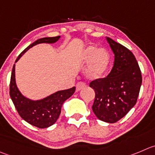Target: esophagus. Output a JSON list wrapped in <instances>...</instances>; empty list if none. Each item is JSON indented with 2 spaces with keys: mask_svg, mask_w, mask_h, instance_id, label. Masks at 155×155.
<instances>
[{
  "mask_svg": "<svg viewBox=\"0 0 155 155\" xmlns=\"http://www.w3.org/2000/svg\"><path fill=\"white\" fill-rule=\"evenodd\" d=\"M86 87V84H85L84 82H78V83L76 84V90L77 91H79L81 90H82L83 88H84Z\"/></svg>",
  "mask_w": 155,
  "mask_h": 155,
  "instance_id": "1",
  "label": "esophagus"
}]
</instances>
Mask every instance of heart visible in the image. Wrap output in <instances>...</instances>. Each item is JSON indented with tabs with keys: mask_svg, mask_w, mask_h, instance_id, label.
I'll return each mask as SVG.
<instances>
[{
	"mask_svg": "<svg viewBox=\"0 0 155 155\" xmlns=\"http://www.w3.org/2000/svg\"><path fill=\"white\" fill-rule=\"evenodd\" d=\"M81 60L88 62L86 73L91 79L102 78L108 69L110 63V55L108 50L105 48H99L90 45L84 50Z\"/></svg>",
	"mask_w": 155,
	"mask_h": 155,
	"instance_id": "obj_1",
	"label": "heart"
}]
</instances>
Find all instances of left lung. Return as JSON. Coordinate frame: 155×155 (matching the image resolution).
<instances>
[{
	"label": "left lung",
	"instance_id": "8db88e82",
	"mask_svg": "<svg viewBox=\"0 0 155 155\" xmlns=\"http://www.w3.org/2000/svg\"><path fill=\"white\" fill-rule=\"evenodd\" d=\"M107 40L114 53L113 67L106 78L93 81L90 87L95 91L94 114L100 120L114 123L135 105L142 78L132 51L110 38Z\"/></svg>",
	"mask_w": 155,
	"mask_h": 155
}]
</instances>
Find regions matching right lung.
<instances>
[{"mask_svg": "<svg viewBox=\"0 0 155 155\" xmlns=\"http://www.w3.org/2000/svg\"><path fill=\"white\" fill-rule=\"evenodd\" d=\"M59 39L60 36H58L42 38L35 41L19 54L15 63L32 46L40 43H54ZM75 87H73L70 89L57 91L41 100L32 101L24 97L19 91L16 84L15 64L13 66L10 84V98L22 119L32 126L39 129H45L52 126L59 117L64 102L73 95Z\"/></svg>", "mask_w": 155, "mask_h": 155, "instance_id": "obj_1", "label": "right lung"}]
</instances>
